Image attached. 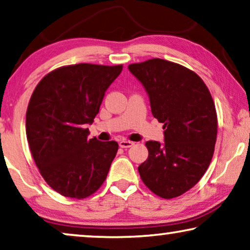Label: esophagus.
<instances>
[{
    "mask_svg": "<svg viewBox=\"0 0 250 250\" xmlns=\"http://www.w3.org/2000/svg\"><path fill=\"white\" fill-rule=\"evenodd\" d=\"M133 145H135V143H132V141H130V140H121L120 143H119V146H120L121 148H130V147H132Z\"/></svg>",
    "mask_w": 250,
    "mask_h": 250,
    "instance_id": "34e87169",
    "label": "esophagus"
}]
</instances>
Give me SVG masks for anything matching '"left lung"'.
<instances>
[{
    "instance_id": "left-lung-1",
    "label": "left lung",
    "mask_w": 250,
    "mask_h": 250,
    "mask_svg": "<svg viewBox=\"0 0 250 250\" xmlns=\"http://www.w3.org/2000/svg\"><path fill=\"white\" fill-rule=\"evenodd\" d=\"M149 95L151 113L164 125L165 143L147 141V161L138 167L145 185L163 199L192 188L210 165L218 118L210 91L193 70L152 58L128 66Z\"/></svg>"
}]
</instances>
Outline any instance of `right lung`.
Here are the masks:
<instances>
[{
  "label": "right lung",
  "instance_id": "right-lung-1",
  "mask_svg": "<svg viewBox=\"0 0 250 250\" xmlns=\"http://www.w3.org/2000/svg\"><path fill=\"white\" fill-rule=\"evenodd\" d=\"M122 65L77 64L47 74L29 101L25 131L46 183L59 194L85 199L101 188L117 155V141L88 139L104 94Z\"/></svg>",
  "mask_w": 250,
  "mask_h": 250
}]
</instances>
